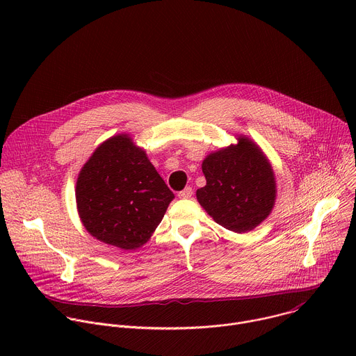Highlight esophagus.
Here are the masks:
<instances>
[{
	"instance_id": "obj_1",
	"label": "esophagus",
	"mask_w": 356,
	"mask_h": 356,
	"mask_svg": "<svg viewBox=\"0 0 356 356\" xmlns=\"http://www.w3.org/2000/svg\"><path fill=\"white\" fill-rule=\"evenodd\" d=\"M193 195V188L188 186L186 188H183L181 191H179V197L180 198H190Z\"/></svg>"
}]
</instances>
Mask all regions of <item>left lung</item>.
<instances>
[{
  "mask_svg": "<svg viewBox=\"0 0 356 356\" xmlns=\"http://www.w3.org/2000/svg\"><path fill=\"white\" fill-rule=\"evenodd\" d=\"M207 184L197 200L217 224L242 234L258 227L276 198L273 169L258 145L239 136L236 145L210 154L202 162Z\"/></svg>",
  "mask_w": 356,
  "mask_h": 356,
  "instance_id": "1",
  "label": "left lung"
}]
</instances>
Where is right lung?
Returning a JSON list of instances; mask_svg holds the SVG:
<instances>
[{"label": "right lung", "mask_w": 356, "mask_h": 356, "mask_svg": "<svg viewBox=\"0 0 356 356\" xmlns=\"http://www.w3.org/2000/svg\"><path fill=\"white\" fill-rule=\"evenodd\" d=\"M173 198L145 150L124 134L94 150L76 184L84 228L98 241L125 250L149 241Z\"/></svg>", "instance_id": "right-lung-1"}]
</instances>
